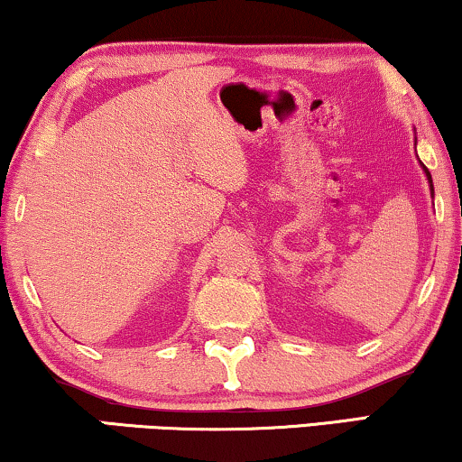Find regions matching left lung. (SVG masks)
<instances>
[{
    "mask_svg": "<svg viewBox=\"0 0 462 462\" xmlns=\"http://www.w3.org/2000/svg\"><path fill=\"white\" fill-rule=\"evenodd\" d=\"M425 169V167H423ZM425 173H427V178H429V184H431V175H429V171L425 169ZM431 192H433V184H431Z\"/></svg>",
    "mask_w": 462,
    "mask_h": 462,
    "instance_id": "1",
    "label": "left lung"
}]
</instances>
